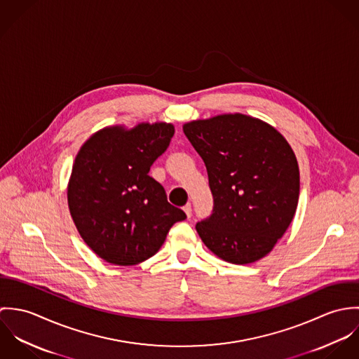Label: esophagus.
<instances>
[{"instance_id": "obj_1", "label": "esophagus", "mask_w": 359, "mask_h": 359, "mask_svg": "<svg viewBox=\"0 0 359 359\" xmlns=\"http://www.w3.org/2000/svg\"><path fill=\"white\" fill-rule=\"evenodd\" d=\"M184 211H185V214H187L188 218L192 215V205H191V203H188V205L184 207Z\"/></svg>"}]
</instances>
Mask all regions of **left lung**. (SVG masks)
Masks as SVG:
<instances>
[{
  "instance_id": "8db88e82",
  "label": "left lung",
  "mask_w": 359,
  "mask_h": 359,
  "mask_svg": "<svg viewBox=\"0 0 359 359\" xmlns=\"http://www.w3.org/2000/svg\"><path fill=\"white\" fill-rule=\"evenodd\" d=\"M205 161L212 214L196 224L221 259L250 264L272 252L299 203L300 171L286 138L271 124L225 113L182 126Z\"/></svg>"
}]
</instances>
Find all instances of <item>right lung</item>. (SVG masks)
Instances as JSON below:
<instances>
[{"label":"right lung","instance_id":"right-lung-1","mask_svg":"<svg viewBox=\"0 0 359 359\" xmlns=\"http://www.w3.org/2000/svg\"><path fill=\"white\" fill-rule=\"evenodd\" d=\"M174 135L171 123L109 126L74 158L67 205L87 246L109 264L130 266L154 256L170 228L187 218L149 175Z\"/></svg>","mask_w":359,"mask_h":359}]
</instances>
